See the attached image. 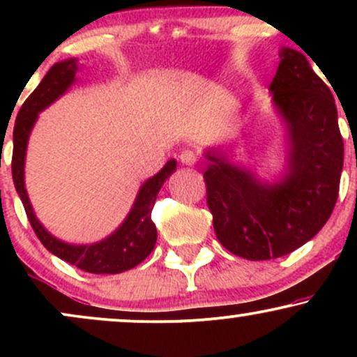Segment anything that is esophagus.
I'll return each instance as SVG.
<instances>
[{
  "label": "esophagus",
  "mask_w": 357,
  "mask_h": 357,
  "mask_svg": "<svg viewBox=\"0 0 357 357\" xmlns=\"http://www.w3.org/2000/svg\"><path fill=\"white\" fill-rule=\"evenodd\" d=\"M196 154L192 153V151H183L181 154H179V161L183 162V165H186V166H192L196 162Z\"/></svg>",
  "instance_id": "1"
}]
</instances>
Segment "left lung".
Returning a JSON list of instances; mask_svg holds the SVG:
<instances>
[{
	"label": "left lung",
	"instance_id": "obj_1",
	"mask_svg": "<svg viewBox=\"0 0 357 357\" xmlns=\"http://www.w3.org/2000/svg\"><path fill=\"white\" fill-rule=\"evenodd\" d=\"M270 92L289 136L280 181L260 183L218 149L206 153L203 173L220 243L247 260L284 257L314 238L334 210L342 173L334 97L304 53L282 48Z\"/></svg>",
	"mask_w": 357,
	"mask_h": 357
}]
</instances>
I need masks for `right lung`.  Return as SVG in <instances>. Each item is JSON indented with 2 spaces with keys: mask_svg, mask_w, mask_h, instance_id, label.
I'll list each match as a JSON object with an SVG mask.
<instances>
[{
  "mask_svg": "<svg viewBox=\"0 0 357 357\" xmlns=\"http://www.w3.org/2000/svg\"><path fill=\"white\" fill-rule=\"evenodd\" d=\"M77 70L79 67H77L75 59L59 61L47 72V75L40 82L38 87L31 92V96L24 100L18 116H16L13 129L11 173H13L16 192L22 199L28 221L48 252L75 265L84 272L121 273L136 267L154 250L158 231L151 220V213H153L159 190L176 171V161L174 159L167 161L158 174L142 184L124 223L105 240L92 245H70L55 238L45 230L43 225L36 220L33 208L28 199L26 188H24V155H26L28 137H30L38 114L70 89V85L75 82Z\"/></svg>",
  "mask_w": 357,
  "mask_h": 357,
  "instance_id": "1",
  "label": "right lung"
}]
</instances>
